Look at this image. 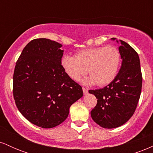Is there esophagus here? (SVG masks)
<instances>
[{
	"label": "esophagus",
	"instance_id": "esophagus-1",
	"mask_svg": "<svg viewBox=\"0 0 153 153\" xmlns=\"http://www.w3.org/2000/svg\"><path fill=\"white\" fill-rule=\"evenodd\" d=\"M82 91H83V94L84 95L88 94V89L87 88H82Z\"/></svg>",
	"mask_w": 153,
	"mask_h": 153
}]
</instances>
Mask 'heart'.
<instances>
[{
	"instance_id": "b5f03b06",
	"label": "heart",
	"mask_w": 153,
	"mask_h": 153,
	"mask_svg": "<svg viewBox=\"0 0 153 153\" xmlns=\"http://www.w3.org/2000/svg\"><path fill=\"white\" fill-rule=\"evenodd\" d=\"M120 64L121 54L114 46L85 49L78 51L75 57L65 54L61 59L63 71L72 80L78 81L88 72L90 75L84 79V83L99 86L114 80Z\"/></svg>"
}]
</instances>
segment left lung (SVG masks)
<instances>
[{"mask_svg":"<svg viewBox=\"0 0 153 153\" xmlns=\"http://www.w3.org/2000/svg\"><path fill=\"white\" fill-rule=\"evenodd\" d=\"M117 42L120 43L119 51L122 59L118 74L103 88L89 91L98 99L91 111V117L106 129L120 127L132 117L142 90L143 77L138 54L125 42L119 40Z\"/></svg>","mask_w":153,"mask_h":153,"instance_id":"8db88e82","label":"left lung"}]
</instances>
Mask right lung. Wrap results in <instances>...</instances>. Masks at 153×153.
Segmentation results:
<instances>
[{"label": "right lung", "mask_w": 153, "mask_h": 153, "mask_svg": "<svg viewBox=\"0 0 153 153\" xmlns=\"http://www.w3.org/2000/svg\"><path fill=\"white\" fill-rule=\"evenodd\" d=\"M62 45L46 38L31 40L16 63L13 93L21 114L42 128H52L68 117L82 97V87L61 66Z\"/></svg>", "instance_id": "right-lung-1"}]
</instances>
